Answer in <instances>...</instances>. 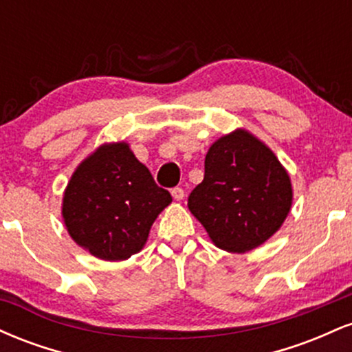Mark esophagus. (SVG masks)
Here are the masks:
<instances>
[{
  "label": "esophagus",
  "mask_w": 352,
  "mask_h": 352,
  "mask_svg": "<svg viewBox=\"0 0 352 352\" xmlns=\"http://www.w3.org/2000/svg\"><path fill=\"white\" fill-rule=\"evenodd\" d=\"M172 197H173V200H177V201L184 200V197H185V192H184V188H180V187H175V188H172Z\"/></svg>",
  "instance_id": "34e87169"
}]
</instances>
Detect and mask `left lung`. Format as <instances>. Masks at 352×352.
<instances>
[{
  "label": "left lung",
  "instance_id": "8db88e82",
  "mask_svg": "<svg viewBox=\"0 0 352 352\" xmlns=\"http://www.w3.org/2000/svg\"><path fill=\"white\" fill-rule=\"evenodd\" d=\"M293 204L288 172L245 129L220 137L205 157V177L188 208L218 248L245 253L280 230Z\"/></svg>",
  "mask_w": 352,
  "mask_h": 352
}]
</instances>
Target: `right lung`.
<instances>
[{
    "mask_svg": "<svg viewBox=\"0 0 352 352\" xmlns=\"http://www.w3.org/2000/svg\"><path fill=\"white\" fill-rule=\"evenodd\" d=\"M170 201L129 144H104L72 173L63 218L79 246L100 260L122 261L144 248L152 223Z\"/></svg>",
    "mask_w": 352,
    "mask_h": 352,
    "instance_id": "1",
    "label": "right lung"
}]
</instances>
